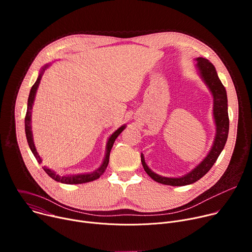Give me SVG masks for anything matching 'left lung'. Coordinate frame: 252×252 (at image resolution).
<instances>
[{
	"mask_svg": "<svg viewBox=\"0 0 252 252\" xmlns=\"http://www.w3.org/2000/svg\"><path fill=\"white\" fill-rule=\"evenodd\" d=\"M196 65L198 67L202 80L207 85L213 95V117L215 125H217V135H215L213 146L207 157L193 170H191L189 173L183 177H163L155 173L149 168L145 161L143 155H141L140 159L146 172L155 182L165 186L184 187L197 182L198 179H200L204 174L209 171L214 162L217 161L227 140L229 119L227 112V95L225 88L218 76L217 69H215L214 65L208 60L204 58H197Z\"/></svg>",
	"mask_w": 252,
	"mask_h": 252,
	"instance_id": "8db88e82",
	"label": "left lung"
}]
</instances>
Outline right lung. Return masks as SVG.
Returning <instances> with one entry per match:
<instances>
[{"label":"right lung","instance_id":"1","mask_svg":"<svg viewBox=\"0 0 252 252\" xmlns=\"http://www.w3.org/2000/svg\"><path fill=\"white\" fill-rule=\"evenodd\" d=\"M49 65H45L41 71V74L39 75L37 81H35V83L33 84V86L32 87L31 89V92H30V94H29V98H28V107H27V114H26V118H25V131H26V136H27V140H28V143H29V147L32 151V153L33 154L35 159L38 160L39 163L42 162V159L39 156V154L37 153V150H35L34 148V145H33V140H32V130H31V113H32V103H33V99H34V95H35V92H37V89L39 87V84L41 82V79H42V75L45 71V69L48 67ZM126 126H121L118 130H116L112 135L111 137L109 138V140H107V143H106V153H105V157H104V159H103V162L102 164L100 165V167L92 172V173H87V174H77V175H59L57 174L55 171L51 170L50 168L46 167V166H43L44 170L48 173V175L50 177H52L53 179H55L56 182H59V183H62V184H66V185H79V184H85V183H90V182H93L94 181V179H97L105 170L107 164H109V160H110V153H111V150L114 146V142L116 140V138L120 135V133L125 129Z\"/></svg>","mask_w":252,"mask_h":252}]
</instances>
